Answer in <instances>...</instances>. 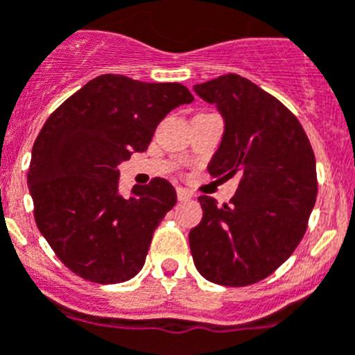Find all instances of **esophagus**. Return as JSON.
Segmentation results:
<instances>
[{
    "label": "esophagus",
    "instance_id": "obj_1",
    "mask_svg": "<svg viewBox=\"0 0 355 355\" xmlns=\"http://www.w3.org/2000/svg\"><path fill=\"white\" fill-rule=\"evenodd\" d=\"M175 193H178V199H180V200L191 199V191L187 190V188H183V187L175 188Z\"/></svg>",
    "mask_w": 355,
    "mask_h": 355
}]
</instances>
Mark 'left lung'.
Here are the masks:
<instances>
[{"label": "left lung", "mask_w": 355, "mask_h": 355, "mask_svg": "<svg viewBox=\"0 0 355 355\" xmlns=\"http://www.w3.org/2000/svg\"><path fill=\"white\" fill-rule=\"evenodd\" d=\"M216 105L225 128L207 171L239 175L229 204L200 195L202 220L190 230L195 268L225 287L268 278L303 239L317 199V165L310 141L282 102L236 73L195 84Z\"/></svg>", "instance_id": "obj_1"}]
</instances>
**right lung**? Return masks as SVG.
<instances>
[{
	"instance_id": "1",
	"label": "right lung",
	"mask_w": 355,
	"mask_h": 355,
	"mask_svg": "<svg viewBox=\"0 0 355 355\" xmlns=\"http://www.w3.org/2000/svg\"><path fill=\"white\" fill-rule=\"evenodd\" d=\"M191 102L178 83L105 73L49 116L31 151L28 188L38 230L71 272L109 285L141 271L178 195L155 178L123 197L118 165L146 151L158 123Z\"/></svg>"
}]
</instances>
